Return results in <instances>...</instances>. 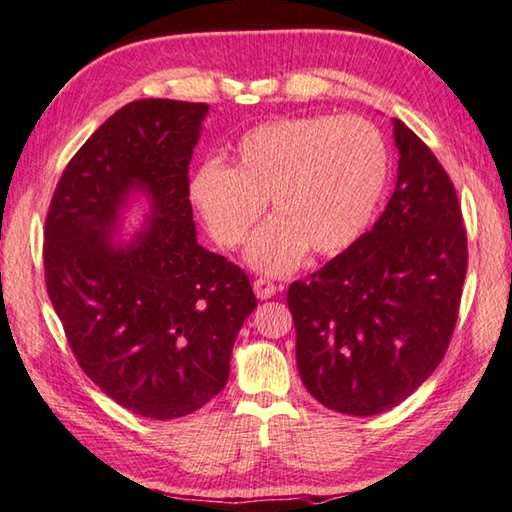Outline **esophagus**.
I'll return each instance as SVG.
<instances>
[{
  "mask_svg": "<svg viewBox=\"0 0 512 512\" xmlns=\"http://www.w3.org/2000/svg\"><path fill=\"white\" fill-rule=\"evenodd\" d=\"M254 292L258 299H272L276 292H279V288H276L274 281L270 279H256L254 281Z\"/></svg>",
  "mask_w": 512,
  "mask_h": 512,
  "instance_id": "1",
  "label": "esophagus"
}]
</instances>
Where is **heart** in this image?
I'll use <instances>...</instances> for the list:
<instances>
[{
  "instance_id": "obj_1",
  "label": "heart",
  "mask_w": 512,
  "mask_h": 512,
  "mask_svg": "<svg viewBox=\"0 0 512 512\" xmlns=\"http://www.w3.org/2000/svg\"><path fill=\"white\" fill-rule=\"evenodd\" d=\"M389 179V148L362 116H301L256 125L238 139L231 168L204 161L191 202L222 247H238L272 200L276 218L251 240L249 263L270 274L306 251L333 256L362 238Z\"/></svg>"
}]
</instances>
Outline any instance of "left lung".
<instances>
[{
	"instance_id": "1",
	"label": "left lung",
	"mask_w": 512,
	"mask_h": 512,
	"mask_svg": "<svg viewBox=\"0 0 512 512\" xmlns=\"http://www.w3.org/2000/svg\"><path fill=\"white\" fill-rule=\"evenodd\" d=\"M393 123L400 159L387 209L355 245L288 290L301 380L321 405L348 416L400 405L436 371L468 272L450 175L416 132Z\"/></svg>"
}]
</instances>
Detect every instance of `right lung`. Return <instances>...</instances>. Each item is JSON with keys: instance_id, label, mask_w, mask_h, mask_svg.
I'll list each match as a JSON object with an SVG mask.
<instances>
[{"instance_id": "right-lung-1", "label": "right lung", "mask_w": 512, "mask_h": 512, "mask_svg": "<svg viewBox=\"0 0 512 512\" xmlns=\"http://www.w3.org/2000/svg\"><path fill=\"white\" fill-rule=\"evenodd\" d=\"M209 105L146 98L80 148L44 222V281L71 353L132 414L173 420L218 396L256 308L245 270L197 245L188 164ZM134 187L153 202L130 246L109 233Z\"/></svg>"}]
</instances>
